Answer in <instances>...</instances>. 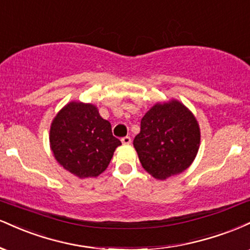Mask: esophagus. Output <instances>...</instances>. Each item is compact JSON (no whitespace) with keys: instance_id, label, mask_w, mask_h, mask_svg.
I'll list each match as a JSON object with an SVG mask.
<instances>
[{"instance_id":"obj_1","label":"esophagus","mask_w":250,"mask_h":250,"mask_svg":"<svg viewBox=\"0 0 250 250\" xmlns=\"http://www.w3.org/2000/svg\"><path fill=\"white\" fill-rule=\"evenodd\" d=\"M122 143L124 144V145H128V144H131V137H128V136L123 137L122 138Z\"/></svg>"}]
</instances>
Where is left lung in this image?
<instances>
[{"label": "left lung", "instance_id": "8db88e82", "mask_svg": "<svg viewBox=\"0 0 250 250\" xmlns=\"http://www.w3.org/2000/svg\"><path fill=\"white\" fill-rule=\"evenodd\" d=\"M133 146L144 169L164 180L184 172L195 159L200 127L183 103H158L143 117Z\"/></svg>", "mask_w": 250, "mask_h": 250}]
</instances>
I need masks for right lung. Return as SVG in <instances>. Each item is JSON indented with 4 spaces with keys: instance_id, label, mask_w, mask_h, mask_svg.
I'll list each match as a JSON object with an SVG mask.
<instances>
[{
    "instance_id": "right-lung-1",
    "label": "right lung",
    "mask_w": 250,
    "mask_h": 250,
    "mask_svg": "<svg viewBox=\"0 0 250 250\" xmlns=\"http://www.w3.org/2000/svg\"><path fill=\"white\" fill-rule=\"evenodd\" d=\"M49 139L55 159L81 179L98 177L122 145L98 108L81 102L69 103L56 114Z\"/></svg>"
}]
</instances>
